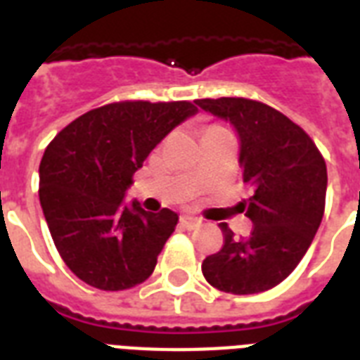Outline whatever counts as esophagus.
<instances>
[{"instance_id":"obj_1","label":"esophagus","mask_w":360,"mask_h":360,"mask_svg":"<svg viewBox=\"0 0 360 360\" xmlns=\"http://www.w3.org/2000/svg\"><path fill=\"white\" fill-rule=\"evenodd\" d=\"M181 224H183V228H186V230H196V228L202 226V219L192 217V214H183V217H181Z\"/></svg>"}]
</instances>
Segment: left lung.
Listing matches in <instances>:
<instances>
[{
  "instance_id": "8db88e82",
  "label": "left lung",
  "mask_w": 360,
  "mask_h": 360,
  "mask_svg": "<svg viewBox=\"0 0 360 360\" xmlns=\"http://www.w3.org/2000/svg\"><path fill=\"white\" fill-rule=\"evenodd\" d=\"M196 104L236 129L243 183L254 191L243 203L252 233L237 239L222 222L224 245L203 259V276L226 293H262L288 278L312 245L323 219L327 166L310 136L267 104L239 97Z\"/></svg>"
}]
</instances>
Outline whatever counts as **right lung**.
Returning <instances> with one entry per match:
<instances>
[{"mask_svg":"<svg viewBox=\"0 0 360 360\" xmlns=\"http://www.w3.org/2000/svg\"><path fill=\"white\" fill-rule=\"evenodd\" d=\"M198 108L186 101H124L80 115L39 166V200L59 256L86 284L121 291L151 276L177 213L124 203L149 153Z\"/></svg>","mask_w":360,"mask_h":360,"instance_id":"add662e5","label":"right lung"}]
</instances>
